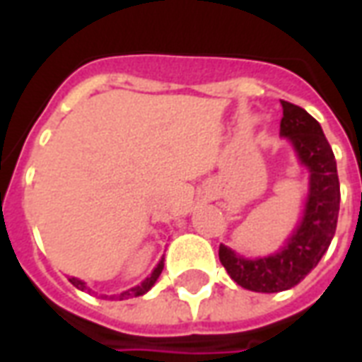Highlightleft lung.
<instances>
[{"label": "left lung", "instance_id": "8db88e82", "mask_svg": "<svg viewBox=\"0 0 362 362\" xmlns=\"http://www.w3.org/2000/svg\"><path fill=\"white\" fill-rule=\"evenodd\" d=\"M284 117L279 133L291 142L303 165L310 171L303 220L286 247L264 258H243L220 245V262L237 286L257 293L291 289L316 268L328 250L337 228L339 179L334 152L320 123L303 107L281 100Z\"/></svg>", "mask_w": 362, "mask_h": 362}]
</instances>
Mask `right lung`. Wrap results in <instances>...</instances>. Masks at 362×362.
I'll return each instance as SVG.
<instances>
[{"label": "right lung", "mask_w": 362, "mask_h": 362, "mask_svg": "<svg viewBox=\"0 0 362 362\" xmlns=\"http://www.w3.org/2000/svg\"><path fill=\"white\" fill-rule=\"evenodd\" d=\"M162 270H163V258H162V260H160V264L156 266L154 272L150 274L148 278L142 281L141 286L133 287V289H129V291L121 293V295H113V297H117V299H119V300L129 299V297H141V295H144V293L152 289V286H154V284H156V279L160 278V274H162ZM69 281H71V284H73V286L76 287V289H81V291H90V289L86 287V284H84V281H81V279L69 278Z\"/></svg>", "instance_id": "1"}]
</instances>
